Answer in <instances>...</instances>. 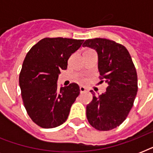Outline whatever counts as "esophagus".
<instances>
[{
	"label": "esophagus",
	"instance_id": "1",
	"mask_svg": "<svg viewBox=\"0 0 153 153\" xmlns=\"http://www.w3.org/2000/svg\"><path fill=\"white\" fill-rule=\"evenodd\" d=\"M79 90H80V93H84V92H86L87 91V89L85 87V86H80L79 87Z\"/></svg>",
	"mask_w": 153,
	"mask_h": 153
}]
</instances>
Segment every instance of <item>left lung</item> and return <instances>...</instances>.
<instances>
[{"mask_svg":"<svg viewBox=\"0 0 153 153\" xmlns=\"http://www.w3.org/2000/svg\"><path fill=\"white\" fill-rule=\"evenodd\" d=\"M83 47L97 51L99 79L108 84L106 91L86 106V117L91 126L109 131L119 126L128 116L137 93V74L130 54L122 44L107 39H86Z\"/></svg>","mask_w":153,"mask_h":153,"instance_id":"1","label":"left lung"}]
</instances>
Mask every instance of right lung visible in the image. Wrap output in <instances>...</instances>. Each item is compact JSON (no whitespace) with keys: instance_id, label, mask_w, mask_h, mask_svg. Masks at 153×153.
Segmentation results:
<instances>
[{"instance_id":"right-lung-1","label":"right lung","mask_w":153,"mask_h":153,"mask_svg":"<svg viewBox=\"0 0 153 153\" xmlns=\"http://www.w3.org/2000/svg\"><path fill=\"white\" fill-rule=\"evenodd\" d=\"M83 41L47 37L26 55L19 76L21 97L30 118L41 128H55L65 122L80 94L78 84L72 82L59 91L56 82L60 70L67 69L70 56Z\"/></svg>"}]
</instances>
